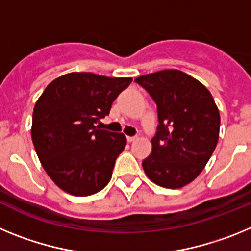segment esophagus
Instances as JSON below:
<instances>
[{"label":"esophagus","mask_w":251,"mask_h":251,"mask_svg":"<svg viewBox=\"0 0 251 251\" xmlns=\"http://www.w3.org/2000/svg\"><path fill=\"white\" fill-rule=\"evenodd\" d=\"M127 139H128V142H134V141H136V139H137V136H133V137L128 136Z\"/></svg>","instance_id":"1"}]
</instances>
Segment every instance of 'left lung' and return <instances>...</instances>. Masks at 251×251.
<instances>
[{"mask_svg": "<svg viewBox=\"0 0 251 251\" xmlns=\"http://www.w3.org/2000/svg\"><path fill=\"white\" fill-rule=\"evenodd\" d=\"M134 81L150 93L158 113L152 152L142 162L143 170L161 187H183L202 172L216 148L219 108L207 88L181 70H161Z\"/></svg>", "mask_w": 251, "mask_h": 251, "instance_id": "obj_1", "label": "left lung"}]
</instances>
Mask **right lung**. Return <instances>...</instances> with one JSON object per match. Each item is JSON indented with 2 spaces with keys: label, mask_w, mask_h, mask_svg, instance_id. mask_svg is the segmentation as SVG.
<instances>
[{
  "label": "right lung",
  "mask_w": 251,
  "mask_h": 251,
  "mask_svg": "<svg viewBox=\"0 0 251 251\" xmlns=\"http://www.w3.org/2000/svg\"><path fill=\"white\" fill-rule=\"evenodd\" d=\"M130 83L132 77L69 73L51 81L37 99L32 143L46 174L63 191L89 196L110 181L127 138L97 123Z\"/></svg>",
  "instance_id": "add662e5"
}]
</instances>
